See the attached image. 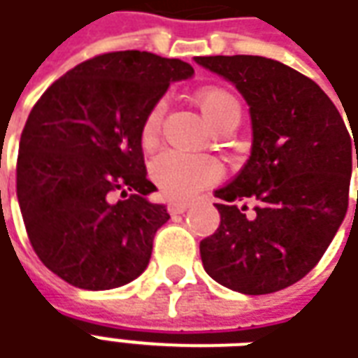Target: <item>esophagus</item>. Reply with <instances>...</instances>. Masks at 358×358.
Instances as JSON below:
<instances>
[{"label":"esophagus","mask_w":358,"mask_h":358,"mask_svg":"<svg viewBox=\"0 0 358 358\" xmlns=\"http://www.w3.org/2000/svg\"><path fill=\"white\" fill-rule=\"evenodd\" d=\"M191 208V202L189 200H173V202H169V214H185L187 210Z\"/></svg>","instance_id":"esophagus-1"}]
</instances>
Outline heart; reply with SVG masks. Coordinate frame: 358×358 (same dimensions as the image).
<instances>
[{
  "label": "heart",
  "instance_id": "b5f03b06",
  "mask_svg": "<svg viewBox=\"0 0 358 358\" xmlns=\"http://www.w3.org/2000/svg\"><path fill=\"white\" fill-rule=\"evenodd\" d=\"M196 103L212 129L239 123V102L231 92L224 88L217 86L202 88L196 92ZM162 115H164V102H156L148 110L141 125L143 146H150L156 141ZM150 173L152 179L166 194L181 199V196H191L200 187L215 181L220 175V167L208 156H192V154L167 150L152 162Z\"/></svg>",
  "mask_w": 358,
  "mask_h": 358
}]
</instances>
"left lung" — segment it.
<instances>
[{"label":"left lung","instance_id":"left-lung-1","mask_svg":"<svg viewBox=\"0 0 358 358\" xmlns=\"http://www.w3.org/2000/svg\"><path fill=\"white\" fill-rule=\"evenodd\" d=\"M194 62L235 85L252 123L250 158L214 192L224 204H215L220 227L200 241L202 266L212 280L245 295L289 287L318 264L345 217L357 134L351 143L320 86L275 59ZM247 198L259 202L252 218L234 204Z\"/></svg>","mask_w":358,"mask_h":358}]
</instances>
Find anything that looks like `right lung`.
Here are the masks:
<instances>
[{"instance_id": "1", "label": "right lung", "mask_w": 358, "mask_h": 358, "mask_svg": "<svg viewBox=\"0 0 358 358\" xmlns=\"http://www.w3.org/2000/svg\"><path fill=\"white\" fill-rule=\"evenodd\" d=\"M189 63L127 50L67 71L22 129L17 199L30 245L71 285L103 291L136 280L169 220L146 199L141 125Z\"/></svg>"}]
</instances>
